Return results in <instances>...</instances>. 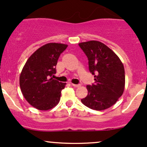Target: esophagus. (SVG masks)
Returning a JSON list of instances; mask_svg holds the SVG:
<instances>
[{
	"label": "esophagus",
	"instance_id": "esophagus-1",
	"mask_svg": "<svg viewBox=\"0 0 147 147\" xmlns=\"http://www.w3.org/2000/svg\"><path fill=\"white\" fill-rule=\"evenodd\" d=\"M71 85H72V86H74V87H76V88H77V87H80V86H81V85H80V84H71Z\"/></svg>",
	"mask_w": 147,
	"mask_h": 147
}]
</instances>
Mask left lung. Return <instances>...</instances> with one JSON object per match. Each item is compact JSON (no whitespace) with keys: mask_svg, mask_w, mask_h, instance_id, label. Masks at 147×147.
I'll list each match as a JSON object with an SVG mask.
<instances>
[{"mask_svg":"<svg viewBox=\"0 0 147 147\" xmlns=\"http://www.w3.org/2000/svg\"><path fill=\"white\" fill-rule=\"evenodd\" d=\"M88 60L95 84L87 85L88 95L81 100L86 107L104 110L114 105L125 88V70L119 56L105 45L96 40L79 43Z\"/></svg>","mask_w":147,"mask_h":147,"instance_id":"8db88e82","label":"left lung"}]
</instances>
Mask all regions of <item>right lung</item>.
Returning a JSON list of instances; mask_svg holds the SVG:
<instances>
[{
  "mask_svg": "<svg viewBox=\"0 0 147 147\" xmlns=\"http://www.w3.org/2000/svg\"><path fill=\"white\" fill-rule=\"evenodd\" d=\"M67 45L47 43L32 54L26 62L20 77L22 94L30 105L39 110H49L58 105L66 83L54 80L56 65Z\"/></svg>",
  "mask_w": 147,
  "mask_h": 147,
  "instance_id": "obj_1",
  "label": "right lung"
}]
</instances>
